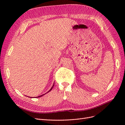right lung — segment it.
<instances>
[{
    "label": "right lung",
    "mask_w": 125,
    "mask_h": 125,
    "mask_svg": "<svg viewBox=\"0 0 125 125\" xmlns=\"http://www.w3.org/2000/svg\"><path fill=\"white\" fill-rule=\"evenodd\" d=\"M54 84H53V85H52V88H51V89H50V90H49V91H48V92H46V93H45V94H42V95H40V96H37V97H41V96H43V95H45V94H46V93H48V92H50V91H51V90H52V88H53V86H54ZM31 97V98H32V97Z\"/></svg>",
    "instance_id": "obj_1"
}]
</instances>
